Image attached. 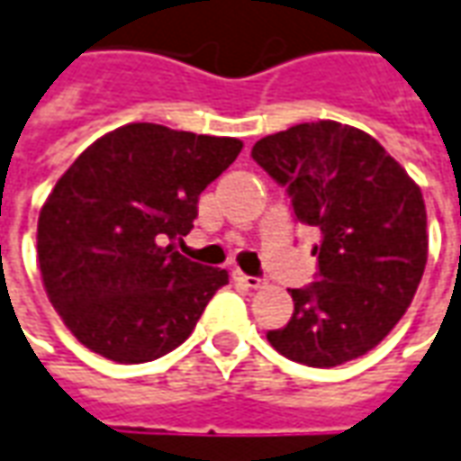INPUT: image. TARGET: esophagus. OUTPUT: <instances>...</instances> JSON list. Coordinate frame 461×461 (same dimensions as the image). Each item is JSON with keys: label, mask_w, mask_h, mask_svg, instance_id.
<instances>
[{"label": "esophagus", "mask_w": 461, "mask_h": 461, "mask_svg": "<svg viewBox=\"0 0 461 461\" xmlns=\"http://www.w3.org/2000/svg\"><path fill=\"white\" fill-rule=\"evenodd\" d=\"M236 277L240 280V283H243V285H246V288H250V290L263 288V280H260V277L246 276V273H240V270H236Z\"/></svg>", "instance_id": "1"}]
</instances>
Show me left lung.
<instances>
[{
	"label": "left lung",
	"instance_id": "1",
	"mask_svg": "<svg viewBox=\"0 0 461 461\" xmlns=\"http://www.w3.org/2000/svg\"><path fill=\"white\" fill-rule=\"evenodd\" d=\"M250 156L285 185L295 221L320 230L318 280L290 290L293 318L267 342L308 367L362 357L400 322L422 280L420 185L370 133L338 121L290 126L260 139Z\"/></svg>",
	"mask_w": 461,
	"mask_h": 461
}]
</instances>
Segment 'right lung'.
I'll list each match as a JSON object with an SVG mask.
<instances>
[{
    "instance_id": "obj_1",
    "label": "right lung",
    "mask_w": 461,
    "mask_h": 461,
    "mask_svg": "<svg viewBox=\"0 0 461 461\" xmlns=\"http://www.w3.org/2000/svg\"><path fill=\"white\" fill-rule=\"evenodd\" d=\"M240 149L228 136L126 123L68 166L41 205L37 256L49 300L81 345L136 365L194 332L228 273L188 260L173 240L191 233L198 195Z\"/></svg>"
}]
</instances>
